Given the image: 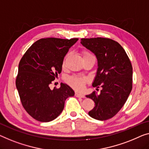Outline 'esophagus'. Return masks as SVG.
Segmentation results:
<instances>
[{"label": "esophagus", "mask_w": 149, "mask_h": 149, "mask_svg": "<svg viewBox=\"0 0 149 149\" xmlns=\"http://www.w3.org/2000/svg\"><path fill=\"white\" fill-rule=\"evenodd\" d=\"M75 96L77 97H85V95L82 93H79V92H75Z\"/></svg>", "instance_id": "obj_1"}]
</instances>
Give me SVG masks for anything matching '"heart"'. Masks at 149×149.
I'll list each match as a JSON object with an SVG mask.
<instances>
[{
	"instance_id": "heart-1",
	"label": "heart",
	"mask_w": 149,
	"mask_h": 149,
	"mask_svg": "<svg viewBox=\"0 0 149 149\" xmlns=\"http://www.w3.org/2000/svg\"><path fill=\"white\" fill-rule=\"evenodd\" d=\"M84 57L88 56V55H92L90 53L87 52H84L83 53ZM65 61L64 60L63 62V65H65ZM87 81V79L85 77H82L77 75H73V76L69 77L68 78V82L70 86H72L73 88L76 89V90H81L83 88L84 84Z\"/></svg>"
}]
</instances>
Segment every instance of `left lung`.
Instances as JSON below:
<instances>
[{"instance_id": "left-lung-1", "label": "left lung", "mask_w": 149, "mask_h": 149, "mask_svg": "<svg viewBox=\"0 0 149 149\" xmlns=\"http://www.w3.org/2000/svg\"><path fill=\"white\" fill-rule=\"evenodd\" d=\"M81 44L96 55L97 69L92 86L102 89L86 97L95 106L89 116L106 120L115 116L127 100L132 88V67L124 49L114 40L97 37L81 39Z\"/></svg>"}]
</instances>
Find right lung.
<instances>
[{
  "label": "right lung",
  "mask_w": 149,
  "mask_h": 149,
  "mask_svg": "<svg viewBox=\"0 0 149 149\" xmlns=\"http://www.w3.org/2000/svg\"><path fill=\"white\" fill-rule=\"evenodd\" d=\"M78 39H41L28 49L19 64L16 87L22 105L31 116L47 123L61 114L65 100L75 94L66 84L51 90L49 85L61 72L69 49Z\"/></svg>",
  "instance_id": "1"
}]
</instances>
